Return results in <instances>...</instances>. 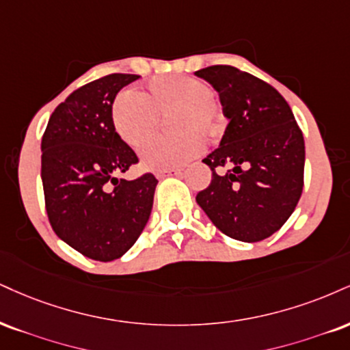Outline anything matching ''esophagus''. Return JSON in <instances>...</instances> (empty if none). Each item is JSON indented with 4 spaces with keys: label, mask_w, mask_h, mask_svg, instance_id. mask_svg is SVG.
Masks as SVG:
<instances>
[{
    "label": "esophagus",
    "mask_w": 350,
    "mask_h": 350,
    "mask_svg": "<svg viewBox=\"0 0 350 350\" xmlns=\"http://www.w3.org/2000/svg\"><path fill=\"white\" fill-rule=\"evenodd\" d=\"M183 172H180V170H167V171H158L157 178L158 179H163V178H167V176H180Z\"/></svg>",
    "instance_id": "34e87169"
}]
</instances>
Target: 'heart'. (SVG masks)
Instances as JSON below:
<instances>
[{
  "mask_svg": "<svg viewBox=\"0 0 350 350\" xmlns=\"http://www.w3.org/2000/svg\"><path fill=\"white\" fill-rule=\"evenodd\" d=\"M178 132L153 138L142 150L143 166L151 171L180 167L202 151L205 137L220 130V113L207 83L189 77H163L145 92L125 91L112 106V124L127 145L138 148L157 133L161 116Z\"/></svg>",
  "mask_w": 350,
  "mask_h": 350,
  "instance_id": "heart-1",
  "label": "heart"
}]
</instances>
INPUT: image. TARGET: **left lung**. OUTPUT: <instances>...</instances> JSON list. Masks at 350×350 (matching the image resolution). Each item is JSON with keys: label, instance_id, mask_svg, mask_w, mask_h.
Listing matches in <instances>:
<instances>
[{"label": "left lung", "instance_id": "1", "mask_svg": "<svg viewBox=\"0 0 350 350\" xmlns=\"http://www.w3.org/2000/svg\"><path fill=\"white\" fill-rule=\"evenodd\" d=\"M220 96L228 119L220 146L204 159L212 183L196 200L221 233L244 243L280 230L300 200L305 140L279 91L228 65L196 71ZM217 167H231L217 173Z\"/></svg>", "mask_w": 350, "mask_h": 350}]
</instances>
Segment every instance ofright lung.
Returning a JSON list of instances; mask_svg holds the SVG:
<instances>
[{"instance_id": "right-lung-1", "label": "right lung", "mask_w": 350, "mask_h": 350, "mask_svg": "<svg viewBox=\"0 0 350 350\" xmlns=\"http://www.w3.org/2000/svg\"><path fill=\"white\" fill-rule=\"evenodd\" d=\"M138 75L113 73L71 92L42 137L45 208L57 237L109 262L133 246L148 221L158 179H120L138 161L112 124L117 92Z\"/></svg>"}]
</instances>
